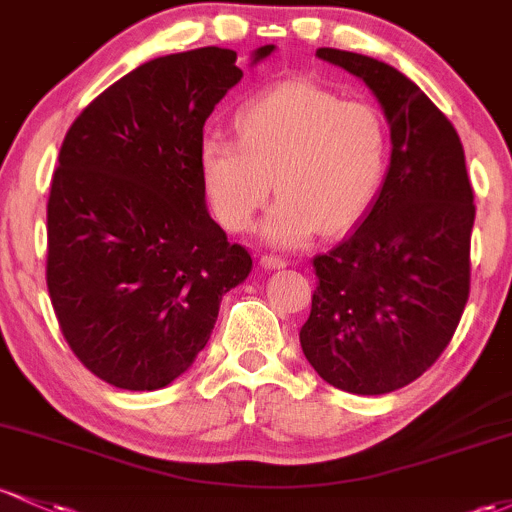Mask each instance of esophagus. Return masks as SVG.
I'll return each mask as SVG.
<instances>
[{
  "mask_svg": "<svg viewBox=\"0 0 512 512\" xmlns=\"http://www.w3.org/2000/svg\"><path fill=\"white\" fill-rule=\"evenodd\" d=\"M260 265L265 269H284L289 262H286L284 257H277V255H262Z\"/></svg>",
  "mask_w": 512,
  "mask_h": 512,
  "instance_id": "esophagus-1",
  "label": "esophagus"
}]
</instances>
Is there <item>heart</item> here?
<instances>
[{
    "mask_svg": "<svg viewBox=\"0 0 512 512\" xmlns=\"http://www.w3.org/2000/svg\"><path fill=\"white\" fill-rule=\"evenodd\" d=\"M238 138L209 133L199 165L216 218L247 230L274 192L262 235L301 245L316 230H350L384 184L389 126L374 104L342 99L311 80H284L250 97L235 114Z\"/></svg>",
    "mask_w": 512,
    "mask_h": 512,
    "instance_id": "1",
    "label": "heart"
}]
</instances>
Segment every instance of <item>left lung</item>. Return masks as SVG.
I'll return each mask as SVG.
<instances>
[{"mask_svg": "<svg viewBox=\"0 0 512 512\" xmlns=\"http://www.w3.org/2000/svg\"><path fill=\"white\" fill-rule=\"evenodd\" d=\"M359 77L391 128V165L364 221L313 257L301 350L335 389L379 396L423 376L452 340L471 286L474 189L449 119L396 67L318 48Z\"/></svg>", "mask_w": 512, "mask_h": 512, "instance_id": "obj_1", "label": "left lung"}]
</instances>
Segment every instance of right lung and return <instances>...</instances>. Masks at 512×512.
Wrapping results in <instances>:
<instances>
[{
	"label": "right lung",
	"instance_id": "obj_1",
	"mask_svg": "<svg viewBox=\"0 0 512 512\" xmlns=\"http://www.w3.org/2000/svg\"><path fill=\"white\" fill-rule=\"evenodd\" d=\"M274 46L257 48V60ZM228 48L136 67L70 126L48 196L46 282L60 333L94 376L155 391L204 350L252 257L206 211L204 123L243 70Z\"/></svg>",
	"mask_w": 512,
	"mask_h": 512
}]
</instances>
